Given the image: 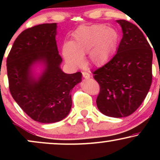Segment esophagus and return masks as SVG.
Returning <instances> with one entry per match:
<instances>
[{"mask_svg":"<svg viewBox=\"0 0 160 160\" xmlns=\"http://www.w3.org/2000/svg\"><path fill=\"white\" fill-rule=\"evenodd\" d=\"M82 77H83V78L85 79H89V78H90V77H91L90 74H89V73H87V72H82Z\"/></svg>","mask_w":160,"mask_h":160,"instance_id":"obj_1","label":"esophagus"}]
</instances>
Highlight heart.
<instances>
[{
    "label": "heart",
    "instance_id": "heart-1",
    "mask_svg": "<svg viewBox=\"0 0 160 160\" xmlns=\"http://www.w3.org/2000/svg\"><path fill=\"white\" fill-rule=\"evenodd\" d=\"M118 33L104 25L82 26L75 31L72 41L62 46V56L68 65L78 67L83 62V56L88 54L91 65L102 67L111 61L117 50Z\"/></svg>",
    "mask_w": 160,
    "mask_h": 160
}]
</instances>
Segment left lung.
I'll return each instance as SVG.
<instances>
[{
	"instance_id": "8db88e82",
	"label": "left lung",
	"mask_w": 160,
	"mask_h": 160,
	"mask_svg": "<svg viewBox=\"0 0 160 160\" xmlns=\"http://www.w3.org/2000/svg\"><path fill=\"white\" fill-rule=\"evenodd\" d=\"M122 38L113 58L93 71L100 86L96 104L108 117H128L140 107L152 82L151 47L140 29L126 20H117Z\"/></svg>"
}]
</instances>
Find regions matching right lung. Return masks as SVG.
Segmentation results:
<instances>
[{
  "label": "right lung",
  "mask_w": 160,
  "mask_h": 160,
  "mask_svg": "<svg viewBox=\"0 0 160 160\" xmlns=\"http://www.w3.org/2000/svg\"><path fill=\"white\" fill-rule=\"evenodd\" d=\"M57 24L47 23L18 36L7 59L9 89L12 98L32 120L52 123L65 118L72 105L71 89L82 74H65L56 45ZM38 65L43 67L38 75Z\"/></svg>",
  "instance_id": "obj_1"
}]
</instances>
